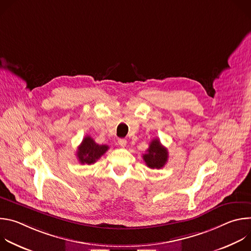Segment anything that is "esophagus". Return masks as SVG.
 <instances>
[{
    "mask_svg": "<svg viewBox=\"0 0 251 251\" xmlns=\"http://www.w3.org/2000/svg\"><path fill=\"white\" fill-rule=\"evenodd\" d=\"M118 144H119L122 148H124V147H126V145H127V141H126L125 139H119V140H118Z\"/></svg>",
    "mask_w": 251,
    "mask_h": 251,
    "instance_id": "esophagus-1",
    "label": "esophagus"
}]
</instances>
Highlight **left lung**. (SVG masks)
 <instances>
[{
  "mask_svg": "<svg viewBox=\"0 0 251 251\" xmlns=\"http://www.w3.org/2000/svg\"><path fill=\"white\" fill-rule=\"evenodd\" d=\"M143 160L151 169H161L168 161V150L161 145L159 139H154L146 154H143Z\"/></svg>",
  "mask_w": 251,
  "mask_h": 251,
  "instance_id": "left-lung-1",
  "label": "left lung"
}]
</instances>
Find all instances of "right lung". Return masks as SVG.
I'll return each mask as SVG.
<instances>
[{
	"mask_svg": "<svg viewBox=\"0 0 251 251\" xmlns=\"http://www.w3.org/2000/svg\"><path fill=\"white\" fill-rule=\"evenodd\" d=\"M107 145H99L90 137L86 136L81 144L78 146V150L76 152L79 163L91 165L94 164L104 153L108 150Z\"/></svg>",
	"mask_w": 251,
	"mask_h": 251,
	"instance_id": "add662e5",
	"label": "right lung"
}]
</instances>
